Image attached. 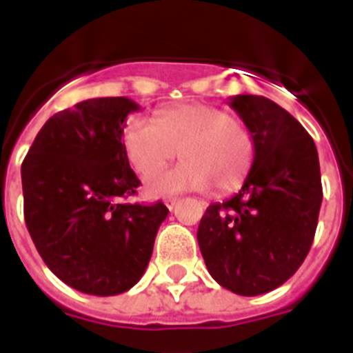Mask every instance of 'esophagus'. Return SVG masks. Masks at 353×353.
<instances>
[{"instance_id":"obj_1","label":"esophagus","mask_w":353,"mask_h":353,"mask_svg":"<svg viewBox=\"0 0 353 353\" xmlns=\"http://www.w3.org/2000/svg\"><path fill=\"white\" fill-rule=\"evenodd\" d=\"M176 201H179V199H176V198L164 199V203H166V207L170 208V210H173V207H174V205H176Z\"/></svg>"}]
</instances>
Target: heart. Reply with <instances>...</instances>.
Returning a JSON list of instances; mask_svg holds the SVG:
<instances>
[{
	"instance_id": "obj_1",
	"label": "heart",
	"mask_w": 353,
	"mask_h": 353,
	"mask_svg": "<svg viewBox=\"0 0 353 353\" xmlns=\"http://www.w3.org/2000/svg\"><path fill=\"white\" fill-rule=\"evenodd\" d=\"M123 148L130 166L149 176L167 165L179 150L182 165L146 180L152 196L205 191L215 183L221 192L239 189L254 162L251 132L221 109L180 104L155 111V120H127Z\"/></svg>"
}]
</instances>
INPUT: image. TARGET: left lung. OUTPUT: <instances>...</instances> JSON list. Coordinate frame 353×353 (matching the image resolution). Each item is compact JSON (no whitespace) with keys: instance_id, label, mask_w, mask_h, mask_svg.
<instances>
[{"instance_id":"8db88e82","label":"left lung","mask_w":353,"mask_h":353,"mask_svg":"<svg viewBox=\"0 0 353 353\" xmlns=\"http://www.w3.org/2000/svg\"><path fill=\"white\" fill-rule=\"evenodd\" d=\"M230 105L254 139V162L233 198L207 208L198 244L215 281L254 297L288 281L307 256L322 176L313 138L286 109L261 95H235Z\"/></svg>"}]
</instances>
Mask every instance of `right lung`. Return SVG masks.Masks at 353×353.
Returning <instances> with one entry per match:
<instances>
[{
	"label": "right lung",
	"instance_id": "obj_1",
	"mask_svg": "<svg viewBox=\"0 0 353 353\" xmlns=\"http://www.w3.org/2000/svg\"><path fill=\"white\" fill-rule=\"evenodd\" d=\"M139 105L90 99L49 118L21 166L24 221L51 272L77 292L109 297L145 274L170 210L123 203L141 182L130 170L123 129Z\"/></svg>",
	"mask_w": 353,
	"mask_h": 353
}]
</instances>
